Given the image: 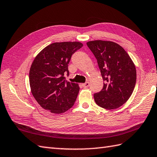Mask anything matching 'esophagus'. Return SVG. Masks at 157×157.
Wrapping results in <instances>:
<instances>
[{
  "label": "esophagus",
  "instance_id": "esophagus-1",
  "mask_svg": "<svg viewBox=\"0 0 157 157\" xmlns=\"http://www.w3.org/2000/svg\"><path fill=\"white\" fill-rule=\"evenodd\" d=\"M82 86L84 87H87L89 86H90V83L89 82H86L84 83H83Z\"/></svg>",
  "mask_w": 157,
  "mask_h": 157
}]
</instances>
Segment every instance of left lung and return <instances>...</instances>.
Segmentation results:
<instances>
[{
    "mask_svg": "<svg viewBox=\"0 0 157 157\" xmlns=\"http://www.w3.org/2000/svg\"><path fill=\"white\" fill-rule=\"evenodd\" d=\"M87 45L96 58L105 83L94 94L99 106L112 110L126 103L132 95L136 81L135 65L122 47L113 41L95 40Z\"/></svg>",
    "mask_w": 157,
    "mask_h": 157,
    "instance_id": "1",
    "label": "left lung"
}]
</instances>
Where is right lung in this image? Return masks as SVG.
Segmentation results:
<instances>
[{
	"label": "right lung",
	"mask_w": 157,
	"mask_h": 157,
	"mask_svg": "<svg viewBox=\"0 0 157 157\" xmlns=\"http://www.w3.org/2000/svg\"><path fill=\"white\" fill-rule=\"evenodd\" d=\"M83 46L78 41L53 43L35 57L29 71L33 96L41 106L54 114H62L74 105L78 95V83L65 81L71 56Z\"/></svg>",
	"instance_id": "obj_1"
}]
</instances>
